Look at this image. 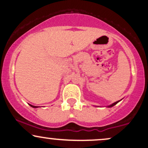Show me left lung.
Here are the masks:
<instances>
[{
    "label": "left lung",
    "instance_id": "left-lung-1",
    "mask_svg": "<svg viewBox=\"0 0 148 148\" xmlns=\"http://www.w3.org/2000/svg\"><path fill=\"white\" fill-rule=\"evenodd\" d=\"M119 101H115V102H114L113 103H112V104H111V105H109V106H108L107 107H112V106H115V104H117V103H118Z\"/></svg>",
    "mask_w": 148,
    "mask_h": 148
}]
</instances>
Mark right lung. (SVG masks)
<instances>
[{
    "mask_svg": "<svg viewBox=\"0 0 148 148\" xmlns=\"http://www.w3.org/2000/svg\"><path fill=\"white\" fill-rule=\"evenodd\" d=\"M29 105H30V106H31V107H33V108H38V107H39V106H33V105H31V104H29Z\"/></svg>",
    "mask_w": 148,
    "mask_h": 148,
    "instance_id": "1",
    "label": "right lung"
}]
</instances>
